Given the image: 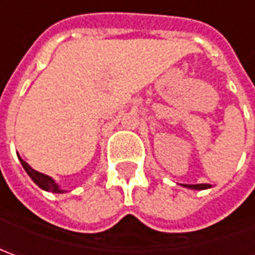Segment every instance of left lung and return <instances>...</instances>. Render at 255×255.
Instances as JSON below:
<instances>
[{"label": "left lung", "instance_id": "8db88e82", "mask_svg": "<svg viewBox=\"0 0 255 255\" xmlns=\"http://www.w3.org/2000/svg\"><path fill=\"white\" fill-rule=\"evenodd\" d=\"M184 187H187V189H193V190H204V189H209L210 186L209 184H183Z\"/></svg>", "mask_w": 255, "mask_h": 255}]
</instances>
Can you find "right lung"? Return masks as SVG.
Listing matches in <instances>:
<instances>
[{
	"mask_svg": "<svg viewBox=\"0 0 255 255\" xmlns=\"http://www.w3.org/2000/svg\"><path fill=\"white\" fill-rule=\"evenodd\" d=\"M19 162L22 164V167L25 169V171L28 173V176L32 179V181H34L38 187H41L42 190L51 191V193H64V190L59 189V186L55 183V180L52 177L46 176L44 173H39V171L34 170V169H32L28 163L25 162V160H22L21 157H19Z\"/></svg>",
	"mask_w": 255,
	"mask_h": 255,
	"instance_id": "obj_1",
	"label": "right lung"
}]
</instances>
